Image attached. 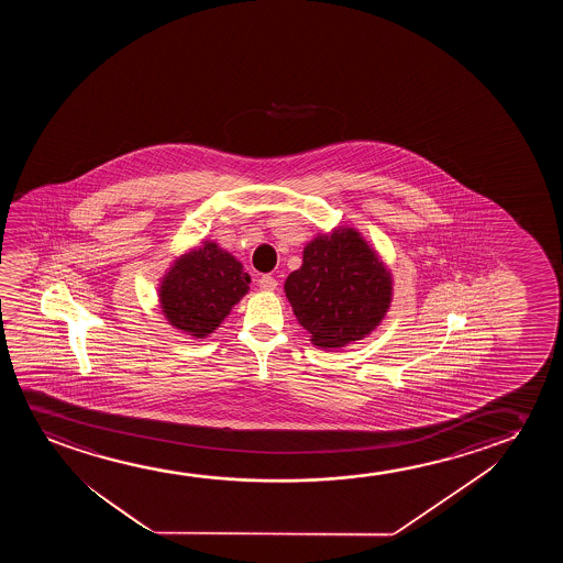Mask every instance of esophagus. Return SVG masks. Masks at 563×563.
<instances>
[{"instance_id":"34e87169","label":"esophagus","mask_w":563,"mask_h":563,"mask_svg":"<svg viewBox=\"0 0 563 563\" xmlns=\"http://www.w3.org/2000/svg\"><path fill=\"white\" fill-rule=\"evenodd\" d=\"M277 278L271 277V275H263L260 278V288H262L263 292H273L275 288H277Z\"/></svg>"}]
</instances>
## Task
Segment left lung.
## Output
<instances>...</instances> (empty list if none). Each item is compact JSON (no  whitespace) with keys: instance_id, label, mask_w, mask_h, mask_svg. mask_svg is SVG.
<instances>
[{"instance_id":"8db88e82","label":"left lung","mask_w":563,"mask_h":563,"mask_svg":"<svg viewBox=\"0 0 563 563\" xmlns=\"http://www.w3.org/2000/svg\"><path fill=\"white\" fill-rule=\"evenodd\" d=\"M393 285V273L362 232L339 227L308 242L285 292L316 346L344 347L383 323Z\"/></svg>"}]
</instances>
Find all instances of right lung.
I'll use <instances>...</instances> for the list:
<instances>
[{"label": "right lung", "instance_id": "obj_1", "mask_svg": "<svg viewBox=\"0 0 563 563\" xmlns=\"http://www.w3.org/2000/svg\"><path fill=\"white\" fill-rule=\"evenodd\" d=\"M252 278L242 263L213 240L177 257L159 280V306L173 329L206 339L239 303Z\"/></svg>", "mask_w": 563, "mask_h": 563}]
</instances>
